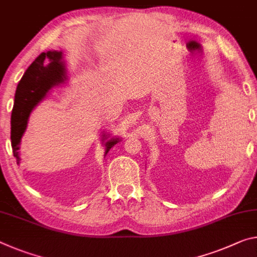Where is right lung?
<instances>
[{
    "label": "right lung",
    "instance_id": "1",
    "mask_svg": "<svg viewBox=\"0 0 257 257\" xmlns=\"http://www.w3.org/2000/svg\"><path fill=\"white\" fill-rule=\"evenodd\" d=\"M66 80L67 74L62 51L42 52L24 73L16 90L15 104L11 113V146L14 157L17 159L18 164L20 161V141L27 128L31 112L47 96L50 89L64 83ZM101 136L106 156L108 151L120 140H107L106 134H103Z\"/></svg>",
    "mask_w": 257,
    "mask_h": 257
}]
</instances>
